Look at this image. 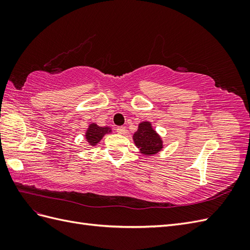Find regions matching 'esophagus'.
<instances>
[{"label": "esophagus", "instance_id": "obj_1", "mask_svg": "<svg viewBox=\"0 0 250 250\" xmlns=\"http://www.w3.org/2000/svg\"><path fill=\"white\" fill-rule=\"evenodd\" d=\"M125 131H126V129H125L124 126H118V127H117V132H118L119 134H124Z\"/></svg>", "mask_w": 250, "mask_h": 250}]
</instances>
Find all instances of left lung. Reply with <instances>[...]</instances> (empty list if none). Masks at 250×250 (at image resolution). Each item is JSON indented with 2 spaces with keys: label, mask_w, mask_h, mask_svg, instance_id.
<instances>
[{
  "label": "left lung",
  "mask_w": 250,
  "mask_h": 250,
  "mask_svg": "<svg viewBox=\"0 0 250 250\" xmlns=\"http://www.w3.org/2000/svg\"><path fill=\"white\" fill-rule=\"evenodd\" d=\"M133 141L142 151V153L146 155L155 154L163 148L161 138L148 122H144L139 125L138 131L133 135Z\"/></svg>",
  "instance_id": "obj_1"
}]
</instances>
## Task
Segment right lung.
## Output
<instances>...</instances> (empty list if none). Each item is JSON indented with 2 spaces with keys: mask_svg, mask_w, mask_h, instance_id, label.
I'll use <instances>...</instances> for the list:
<instances>
[{
  "mask_svg": "<svg viewBox=\"0 0 250 250\" xmlns=\"http://www.w3.org/2000/svg\"><path fill=\"white\" fill-rule=\"evenodd\" d=\"M109 130L108 127H99L97 124H92L86 131V140L90 146H95L99 143L103 135L107 133ZM110 131V130H109Z\"/></svg>",
  "mask_w": 250,
  "mask_h": 250,
  "instance_id": "add662e5",
  "label": "right lung"
}]
</instances>
